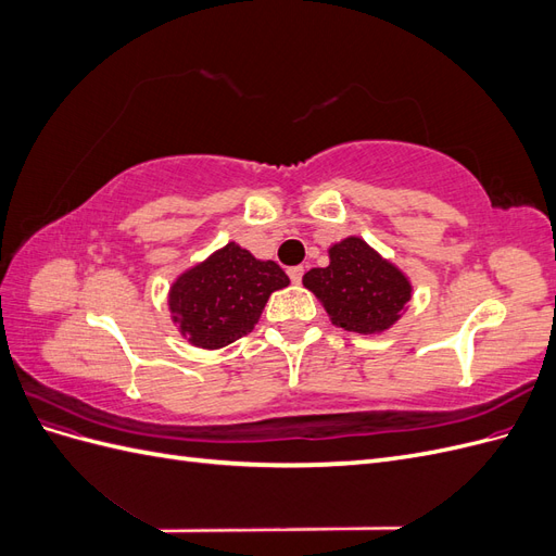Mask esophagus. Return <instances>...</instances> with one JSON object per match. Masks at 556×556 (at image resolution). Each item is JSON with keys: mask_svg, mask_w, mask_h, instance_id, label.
Returning a JSON list of instances; mask_svg holds the SVG:
<instances>
[{"mask_svg": "<svg viewBox=\"0 0 556 556\" xmlns=\"http://www.w3.org/2000/svg\"><path fill=\"white\" fill-rule=\"evenodd\" d=\"M288 276H290V280H292L294 285H299L301 278H304V266H292V268H288Z\"/></svg>", "mask_w": 556, "mask_h": 556, "instance_id": "1", "label": "esophagus"}]
</instances>
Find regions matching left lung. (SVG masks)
<instances>
[{
  "label": "left lung",
  "mask_w": 556,
  "mask_h": 556,
  "mask_svg": "<svg viewBox=\"0 0 556 556\" xmlns=\"http://www.w3.org/2000/svg\"><path fill=\"white\" fill-rule=\"evenodd\" d=\"M329 266L311 268L304 285L315 292L336 327L357 333L390 329L410 301V282L362 239L329 250Z\"/></svg>",
  "instance_id": "8db88e82"
}]
</instances>
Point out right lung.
I'll return each mask as SVG.
<instances>
[{"label": "right lung", "instance_id": "add662e5", "mask_svg": "<svg viewBox=\"0 0 556 556\" xmlns=\"http://www.w3.org/2000/svg\"><path fill=\"white\" fill-rule=\"evenodd\" d=\"M288 285L276 262H260L227 243L174 282L169 308L192 345L215 350L252 331L271 292Z\"/></svg>", "mask_w": 556, "mask_h": 556}]
</instances>
